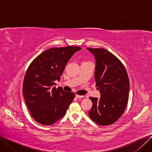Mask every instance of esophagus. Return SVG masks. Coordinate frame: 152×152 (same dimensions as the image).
I'll list each match as a JSON object with an SVG mask.
<instances>
[{
	"label": "esophagus",
	"instance_id": "esophagus-1",
	"mask_svg": "<svg viewBox=\"0 0 152 152\" xmlns=\"http://www.w3.org/2000/svg\"><path fill=\"white\" fill-rule=\"evenodd\" d=\"M76 97H77V98H83L84 97V96L83 95H76Z\"/></svg>",
	"mask_w": 152,
	"mask_h": 152
}]
</instances>
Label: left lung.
Returning a JSON list of instances; mask_svg holds the SVG:
<instances>
[{"label":"left lung","instance_id":"1","mask_svg":"<svg viewBox=\"0 0 152 152\" xmlns=\"http://www.w3.org/2000/svg\"><path fill=\"white\" fill-rule=\"evenodd\" d=\"M87 49L94 55L95 86L100 93V99L90 97L92 107L89 116L99 125H110L120 118L127 104L129 77L123 63L108 50Z\"/></svg>","mask_w":152,"mask_h":152}]
</instances>
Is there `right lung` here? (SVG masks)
Masks as SVG:
<instances>
[{"instance_id":"right-lung-1","label":"right lung","mask_w":152,"mask_h":152,"mask_svg":"<svg viewBox=\"0 0 152 152\" xmlns=\"http://www.w3.org/2000/svg\"><path fill=\"white\" fill-rule=\"evenodd\" d=\"M79 47L50 48L31 62L24 78L23 95L30 113L41 124L52 125L65 115L75 94L56 89L69 60Z\"/></svg>"}]
</instances>
